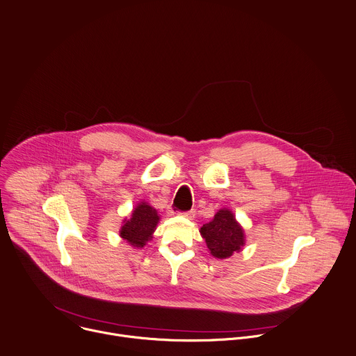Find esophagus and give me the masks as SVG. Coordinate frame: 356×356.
Instances as JSON below:
<instances>
[{
	"label": "esophagus",
	"mask_w": 356,
	"mask_h": 356,
	"mask_svg": "<svg viewBox=\"0 0 356 356\" xmlns=\"http://www.w3.org/2000/svg\"><path fill=\"white\" fill-rule=\"evenodd\" d=\"M180 215L184 216V218H187V219H194V218H195V209H190V211L181 212Z\"/></svg>",
	"instance_id": "obj_1"
}]
</instances>
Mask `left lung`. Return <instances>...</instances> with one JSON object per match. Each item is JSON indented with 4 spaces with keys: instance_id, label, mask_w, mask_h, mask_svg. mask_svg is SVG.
I'll return each mask as SVG.
<instances>
[{
    "instance_id": "1",
    "label": "left lung",
    "mask_w": 356,
    "mask_h": 356,
    "mask_svg": "<svg viewBox=\"0 0 356 356\" xmlns=\"http://www.w3.org/2000/svg\"><path fill=\"white\" fill-rule=\"evenodd\" d=\"M200 233L215 259H227L245 246V230L226 208L219 209L211 222L202 225Z\"/></svg>"
}]
</instances>
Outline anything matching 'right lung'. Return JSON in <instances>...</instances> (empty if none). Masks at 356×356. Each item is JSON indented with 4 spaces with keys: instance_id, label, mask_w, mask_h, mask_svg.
Returning <instances> with one entry per match:
<instances>
[{
    "instance_id": "obj_1",
    "label": "right lung",
    "mask_w": 356,
    "mask_h": 356,
    "mask_svg": "<svg viewBox=\"0 0 356 356\" xmlns=\"http://www.w3.org/2000/svg\"><path fill=\"white\" fill-rule=\"evenodd\" d=\"M159 222V215L148 202H140L131 216L124 219L120 229V236L134 248H144L152 239V233Z\"/></svg>"
}]
</instances>
